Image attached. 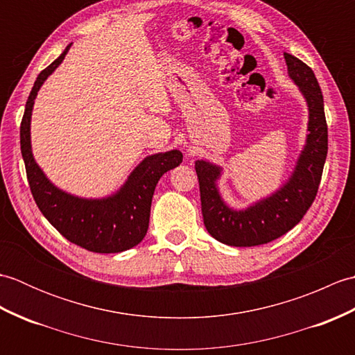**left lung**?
<instances>
[{"instance_id": "left-lung-1", "label": "left lung", "mask_w": 355, "mask_h": 355, "mask_svg": "<svg viewBox=\"0 0 355 355\" xmlns=\"http://www.w3.org/2000/svg\"><path fill=\"white\" fill-rule=\"evenodd\" d=\"M284 58L290 78L304 93L310 110L306 146L288 183L270 198L236 212L224 205L216 191L215 182L220 177V168L202 160L195 163L202 221L210 235L223 244L253 247L271 243L302 220L318 195L328 154V125L323 96L310 67L290 53H284Z\"/></svg>"}]
</instances>
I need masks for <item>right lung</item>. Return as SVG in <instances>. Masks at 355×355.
Masks as SVG:
<instances>
[{
  "instance_id": "add662e5",
  "label": "right lung",
  "mask_w": 355,
  "mask_h": 355,
  "mask_svg": "<svg viewBox=\"0 0 355 355\" xmlns=\"http://www.w3.org/2000/svg\"><path fill=\"white\" fill-rule=\"evenodd\" d=\"M70 45H67L56 61L37 74L26 103L19 135L28 186L42 215L70 243L94 253L125 252L145 238L149 225L150 202L158 180L164 172L177 168L183 162V154L173 149L164 154L146 157L134 169L122 189L110 198H76L53 186L33 160L30 148V116L37 89L62 62Z\"/></svg>"
}]
</instances>
